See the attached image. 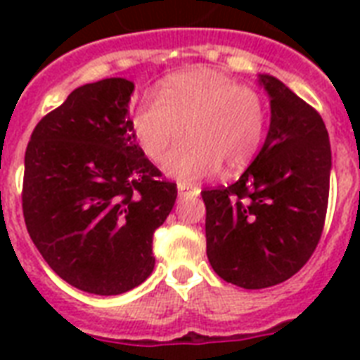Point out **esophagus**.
I'll return each mask as SVG.
<instances>
[{
	"instance_id": "esophagus-1",
	"label": "esophagus",
	"mask_w": 360,
	"mask_h": 360,
	"mask_svg": "<svg viewBox=\"0 0 360 360\" xmlns=\"http://www.w3.org/2000/svg\"><path fill=\"white\" fill-rule=\"evenodd\" d=\"M177 191H179V196H188V194H198L200 188L191 183H177Z\"/></svg>"
}]
</instances>
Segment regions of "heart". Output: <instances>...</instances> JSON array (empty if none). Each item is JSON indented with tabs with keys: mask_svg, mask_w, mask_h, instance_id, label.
Returning <instances> with one entry per match:
<instances>
[{
	"mask_svg": "<svg viewBox=\"0 0 360 360\" xmlns=\"http://www.w3.org/2000/svg\"><path fill=\"white\" fill-rule=\"evenodd\" d=\"M267 110L262 95L237 86L213 69H192L168 76L157 98L138 106L132 130L151 160H160L186 136L185 146L169 153L164 169L181 181H198L245 169L262 146Z\"/></svg>",
	"mask_w": 360,
	"mask_h": 360,
	"instance_id": "b5f03b06",
	"label": "heart"
}]
</instances>
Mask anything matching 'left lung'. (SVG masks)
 <instances>
[{
  "label": "left lung",
  "instance_id": "8db88e82",
  "mask_svg": "<svg viewBox=\"0 0 360 360\" xmlns=\"http://www.w3.org/2000/svg\"><path fill=\"white\" fill-rule=\"evenodd\" d=\"M257 82L271 98L262 151L233 185L202 191L209 263L245 290L271 288L301 271L329 203L330 143L321 115L274 76Z\"/></svg>",
  "mask_w": 360,
  "mask_h": 360
}]
</instances>
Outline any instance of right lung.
I'll list each match as a JSON object with an SVG mask.
<instances>
[{
  "label": "right lung",
  "instance_id": "add662e5",
  "mask_svg": "<svg viewBox=\"0 0 360 360\" xmlns=\"http://www.w3.org/2000/svg\"><path fill=\"white\" fill-rule=\"evenodd\" d=\"M132 91L124 78L78 87L25 149L27 233L53 273L95 295H120L153 273V233L177 198L136 143Z\"/></svg>",
  "mask_w": 360,
  "mask_h": 360
}]
</instances>
